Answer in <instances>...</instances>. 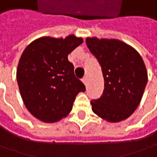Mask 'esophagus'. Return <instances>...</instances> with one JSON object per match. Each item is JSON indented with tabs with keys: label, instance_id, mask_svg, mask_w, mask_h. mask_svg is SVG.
Instances as JSON below:
<instances>
[{
	"label": "esophagus",
	"instance_id": "esophagus-1",
	"mask_svg": "<svg viewBox=\"0 0 157 157\" xmlns=\"http://www.w3.org/2000/svg\"><path fill=\"white\" fill-rule=\"evenodd\" d=\"M82 81V82H83V83H84L85 85L87 84V77H83Z\"/></svg>",
	"mask_w": 157,
	"mask_h": 157
}]
</instances>
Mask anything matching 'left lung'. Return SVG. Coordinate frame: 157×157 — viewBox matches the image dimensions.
<instances>
[{"instance_id": "8db88e82", "label": "left lung", "mask_w": 157, "mask_h": 157, "mask_svg": "<svg viewBox=\"0 0 157 157\" xmlns=\"http://www.w3.org/2000/svg\"><path fill=\"white\" fill-rule=\"evenodd\" d=\"M85 42L101 64L104 79L102 96L91 101L93 111L111 123L127 120L138 107L148 79L141 56L115 38L91 36Z\"/></svg>"}]
</instances>
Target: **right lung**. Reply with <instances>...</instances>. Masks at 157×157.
I'll use <instances>...</instances> for the list:
<instances>
[{
	"label": "right lung",
	"mask_w": 157,
	"mask_h": 157,
	"mask_svg": "<svg viewBox=\"0 0 157 157\" xmlns=\"http://www.w3.org/2000/svg\"><path fill=\"white\" fill-rule=\"evenodd\" d=\"M82 42L74 34L64 38L41 36L23 51L17 82L27 109L38 121H61L71 112L76 95L85 91L67 57Z\"/></svg>",
	"instance_id": "right-lung-1"
}]
</instances>
